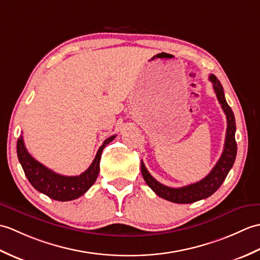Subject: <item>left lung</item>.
Listing matches in <instances>:
<instances>
[{
	"label": "left lung",
	"instance_id": "8db88e82",
	"mask_svg": "<svg viewBox=\"0 0 260 260\" xmlns=\"http://www.w3.org/2000/svg\"><path fill=\"white\" fill-rule=\"evenodd\" d=\"M209 80L212 82L213 90L217 95L219 103L221 105L222 110L227 117V131H226V140H224V147L220 159L218 160L216 166L209 172L208 176H206L200 181L188 184L181 188H170L159 181L149 174L146 166L141 161V174L148 186L157 193L159 197L164 198L171 203L176 204H191L194 201L201 199H206L216 192L218 188L221 186L224 179H226L228 172L233 168L236 154H237V143L235 139L236 132V121L235 115L232 108L228 106L224 98L223 88L221 83L216 76L210 74Z\"/></svg>",
	"mask_w": 260,
	"mask_h": 260
}]
</instances>
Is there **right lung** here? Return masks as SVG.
Returning a JSON list of instances; mask_svg holds the SVG:
<instances>
[{
    "label": "right lung",
    "mask_w": 260,
    "mask_h": 260,
    "mask_svg": "<svg viewBox=\"0 0 260 260\" xmlns=\"http://www.w3.org/2000/svg\"><path fill=\"white\" fill-rule=\"evenodd\" d=\"M115 138L112 136L105 140L98 150L94 160L91 166L80 176H62L48 169L40 164L27 152L23 142V137L17 139L16 152L24 174L32 186L38 191L47 194L51 199L57 201H69L77 199L84 194L96 180L100 171V159L102 150Z\"/></svg>",
    "instance_id": "right-lung-1"
}]
</instances>
